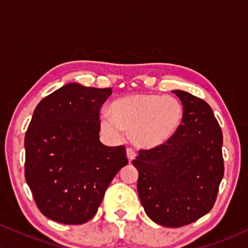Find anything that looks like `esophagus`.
<instances>
[{
    "instance_id": "34e87169",
    "label": "esophagus",
    "mask_w": 248,
    "mask_h": 248,
    "mask_svg": "<svg viewBox=\"0 0 248 248\" xmlns=\"http://www.w3.org/2000/svg\"><path fill=\"white\" fill-rule=\"evenodd\" d=\"M126 152H127V157L128 160H129V162L133 161L134 158L136 157V152L133 149V148H127Z\"/></svg>"
}]
</instances>
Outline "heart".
Instances as JSON below:
<instances>
[{"instance_id":"b5f03b06","label":"heart","mask_w":248,"mask_h":248,"mask_svg":"<svg viewBox=\"0 0 248 248\" xmlns=\"http://www.w3.org/2000/svg\"><path fill=\"white\" fill-rule=\"evenodd\" d=\"M109 112L99 115L101 129L113 138H122L129 130L135 144L158 147L175 135L184 118L182 102L175 96L132 94L112 104Z\"/></svg>"}]
</instances>
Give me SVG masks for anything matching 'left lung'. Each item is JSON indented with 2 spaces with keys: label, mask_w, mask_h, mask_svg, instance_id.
<instances>
[{
  "label": "left lung",
  "mask_w": 248,
  "mask_h": 248,
  "mask_svg": "<svg viewBox=\"0 0 248 248\" xmlns=\"http://www.w3.org/2000/svg\"><path fill=\"white\" fill-rule=\"evenodd\" d=\"M182 101L184 118L166 143L139 150L138 192L152 220L181 227L205 216L215 205L224 176L223 133L209 104L172 91Z\"/></svg>",
  "instance_id": "left-lung-1"
}]
</instances>
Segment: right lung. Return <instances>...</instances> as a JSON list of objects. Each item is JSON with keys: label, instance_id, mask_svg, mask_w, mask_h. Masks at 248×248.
Segmentation results:
<instances>
[{"label": "right lung", "instance_id": "add662e5", "mask_svg": "<svg viewBox=\"0 0 248 248\" xmlns=\"http://www.w3.org/2000/svg\"><path fill=\"white\" fill-rule=\"evenodd\" d=\"M112 88L71 82L37 105L24 139L25 181L37 206L57 223L94 217L107 186L128 163L124 146L99 140V113Z\"/></svg>", "mask_w": 248, "mask_h": 248}]
</instances>
